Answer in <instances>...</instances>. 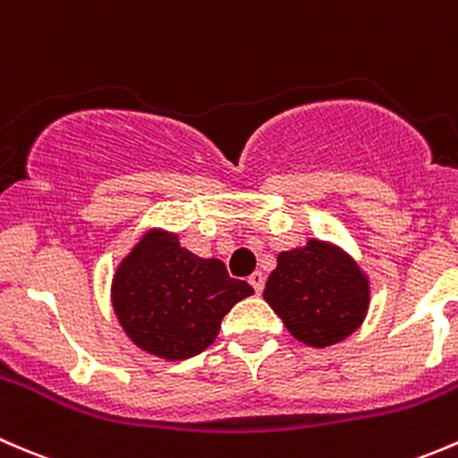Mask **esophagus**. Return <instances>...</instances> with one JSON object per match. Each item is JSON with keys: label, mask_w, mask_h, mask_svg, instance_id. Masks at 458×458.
Listing matches in <instances>:
<instances>
[{"label": "esophagus", "mask_w": 458, "mask_h": 458, "mask_svg": "<svg viewBox=\"0 0 458 458\" xmlns=\"http://www.w3.org/2000/svg\"><path fill=\"white\" fill-rule=\"evenodd\" d=\"M249 284H251L253 289H256V293H262V289H264L262 271H253L251 276H249Z\"/></svg>", "instance_id": "obj_1"}]
</instances>
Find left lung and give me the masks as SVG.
<instances>
[{"mask_svg":"<svg viewBox=\"0 0 458 458\" xmlns=\"http://www.w3.org/2000/svg\"><path fill=\"white\" fill-rule=\"evenodd\" d=\"M262 295L295 339L327 348L361 327L370 306V280L351 253L310 238L304 247L277 256Z\"/></svg>","mask_w":458,"mask_h":458,"instance_id":"8db88e82","label":"left lung"}]
</instances>
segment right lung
I'll return each mask as SVG.
<instances>
[{"label": "right lung", "mask_w": 458, "mask_h": 458, "mask_svg": "<svg viewBox=\"0 0 458 458\" xmlns=\"http://www.w3.org/2000/svg\"><path fill=\"white\" fill-rule=\"evenodd\" d=\"M112 306L127 337L160 360H190L216 342L220 322L253 293L218 258H198L178 233L149 229L112 277Z\"/></svg>", "instance_id": "right-lung-1"}]
</instances>
